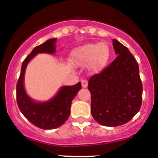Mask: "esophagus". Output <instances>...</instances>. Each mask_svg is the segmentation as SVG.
Returning <instances> with one entry per match:
<instances>
[{"instance_id":"obj_1","label":"esophagus","mask_w":158,"mask_h":158,"mask_svg":"<svg viewBox=\"0 0 158 158\" xmlns=\"http://www.w3.org/2000/svg\"><path fill=\"white\" fill-rule=\"evenodd\" d=\"M81 86L83 87V88H87L88 87V81L86 80V79H82V80L81 81Z\"/></svg>"}]
</instances>
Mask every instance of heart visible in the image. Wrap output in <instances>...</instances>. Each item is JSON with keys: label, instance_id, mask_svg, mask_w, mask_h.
Instances as JSON below:
<instances>
[{"label": "heart", "instance_id": "1", "mask_svg": "<svg viewBox=\"0 0 158 158\" xmlns=\"http://www.w3.org/2000/svg\"><path fill=\"white\" fill-rule=\"evenodd\" d=\"M110 57L109 49L102 43L88 44L76 48L70 53V61L75 65L90 62L94 71H99L106 66Z\"/></svg>", "mask_w": 158, "mask_h": 158}]
</instances>
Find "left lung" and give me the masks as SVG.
Masks as SVG:
<instances>
[{"mask_svg": "<svg viewBox=\"0 0 158 158\" xmlns=\"http://www.w3.org/2000/svg\"><path fill=\"white\" fill-rule=\"evenodd\" d=\"M118 56L100 73L88 81L91 94V114L105 126L126 124L135 116L142 105L143 85L139 66L128 49L113 39Z\"/></svg>", "mask_w": 158, "mask_h": 158, "instance_id": "8db88e82", "label": "left lung"}]
</instances>
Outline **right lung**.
Listing matches in <instances>:
<instances>
[{
    "instance_id": "right-lung-1",
    "label": "right lung",
    "mask_w": 158,
    "mask_h": 158,
    "mask_svg": "<svg viewBox=\"0 0 158 158\" xmlns=\"http://www.w3.org/2000/svg\"><path fill=\"white\" fill-rule=\"evenodd\" d=\"M56 42V39H49L35 47L27 56L21 65V74L16 86V98L20 110L32 124L41 129H54L66 122L70 114L72 100L81 88L80 81L71 86H63L55 97L44 102L32 100L25 92L23 79L27 64L38 53H54Z\"/></svg>"
}]
</instances>
